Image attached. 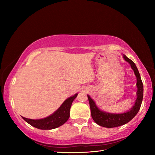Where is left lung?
I'll use <instances>...</instances> for the list:
<instances>
[{
    "mask_svg": "<svg viewBox=\"0 0 155 155\" xmlns=\"http://www.w3.org/2000/svg\"><path fill=\"white\" fill-rule=\"evenodd\" d=\"M123 58L130 65V67L136 76V78H137L136 86H137V92H136L137 98L135 100L134 105L127 112L120 113V114H113V113L106 112L100 109L97 107L94 100L90 96L87 95L91 109V117H92L94 121L97 124L103 127L114 128L127 124L137 115L139 110L140 109L141 103H142L143 86L137 68L135 64V63L132 60L128 59L125 54H123Z\"/></svg>",
    "mask_w": 155,
    "mask_h": 155,
    "instance_id": "8db88e82",
    "label": "left lung"
}]
</instances>
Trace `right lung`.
Segmentation results:
<instances>
[{"label": "right lung", "mask_w": 155, "mask_h": 155, "mask_svg": "<svg viewBox=\"0 0 155 155\" xmlns=\"http://www.w3.org/2000/svg\"><path fill=\"white\" fill-rule=\"evenodd\" d=\"M77 95L78 94L77 93L74 96L65 100L59 108L48 117L37 120L26 118L25 117H22V118L30 125L39 129L51 130L59 127L60 126L65 124L69 119L70 107Z\"/></svg>", "instance_id": "add662e5"}]
</instances>
